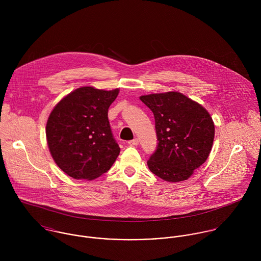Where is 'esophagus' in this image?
Listing matches in <instances>:
<instances>
[{
    "label": "esophagus",
    "mask_w": 261,
    "mask_h": 261,
    "mask_svg": "<svg viewBox=\"0 0 261 261\" xmlns=\"http://www.w3.org/2000/svg\"><path fill=\"white\" fill-rule=\"evenodd\" d=\"M128 145H129V146H133V147L138 146V145H139V140H138V139H135V140H133V141H129V142H128Z\"/></svg>",
    "instance_id": "obj_1"
}]
</instances>
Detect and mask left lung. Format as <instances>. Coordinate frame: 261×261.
I'll use <instances>...</instances> for the list:
<instances>
[{
    "mask_svg": "<svg viewBox=\"0 0 261 261\" xmlns=\"http://www.w3.org/2000/svg\"><path fill=\"white\" fill-rule=\"evenodd\" d=\"M153 113L158 147L148 161L151 173L167 182H182L203 165L212 149L215 125L201 105L178 91L142 95Z\"/></svg>",
    "mask_w": 261,
    "mask_h": 261,
    "instance_id": "left-lung-1",
    "label": "left lung"
}]
</instances>
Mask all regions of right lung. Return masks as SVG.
I'll use <instances>...</instances> for the list:
<instances>
[{
  "instance_id": "add662e5",
  "label": "right lung",
  "mask_w": 261,
  "mask_h": 261,
  "mask_svg": "<svg viewBox=\"0 0 261 261\" xmlns=\"http://www.w3.org/2000/svg\"><path fill=\"white\" fill-rule=\"evenodd\" d=\"M119 89L83 86L64 96L52 110L46 139L56 165L76 180H94L107 173L120 149L112 137L109 109Z\"/></svg>"
}]
</instances>
